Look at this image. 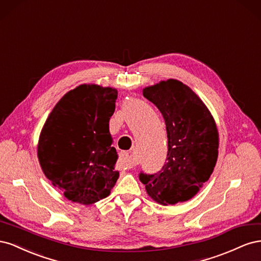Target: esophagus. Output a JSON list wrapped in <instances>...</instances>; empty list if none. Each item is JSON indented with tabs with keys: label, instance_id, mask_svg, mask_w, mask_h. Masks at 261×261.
<instances>
[{
	"label": "esophagus",
	"instance_id": "1",
	"mask_svg": "<svg viewBox=\"0 0 261 261\" xmlns=\"http://www.w3.org/2000/svg\"><path fill=\"white\" fill-rule=\"evenodd\" d=\"M120 160H121V164L125 169H130L133 167V159H132V155L128 152L122 151L120 154Z\"/></svg>",
	"mask_w": 261,
	"mask_h": 261
}]
</instances>
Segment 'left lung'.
<instances>
[{
  "label": "left lung",
  "mask_w": 261,
  "mask_h": 261,
  "mask_svg": "<svg viewBox=\"0 0 261 261\" xmlns=\"http://www.w3.org/2000/svg\"><path fill=\"white\" fill-rule=\"evenodd\" d=\"M159 109L168 133V156L161 171L140 173L147 194L168 206L184 202L200 191L216 167L219 133L202 100L177 80L161 81L143 90Z\"/></svg>",
  "instance_id": "8db88e82"
}]
</instances>
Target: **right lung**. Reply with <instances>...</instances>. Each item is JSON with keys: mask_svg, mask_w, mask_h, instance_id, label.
<instances>
[{"mask_svg": "<svg viewBox=\"0 0 261 261\" xmlns=\"http://www.w3.org/2000/svg\"><path fill=\"white\" fill-rule=\"evenodd\" d=\"M116 98L111 87L80 85L60 99L41 129L39 163L70 201L89 206L106 198L120 176L109 129Z\"/></svg>", "mask_w": 261, "mask_h": 261, "instance_id": "1", "label": "right lung"}]
</instances>
